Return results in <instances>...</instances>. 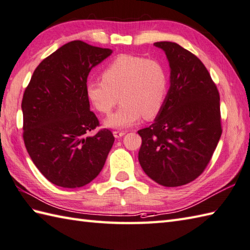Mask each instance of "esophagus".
<instances>
[{"instance_id":"esophagus-1","label":"esophagus","mask_w":250,"mask_h":250,"mask_svg":"<svg viewBox=\"0 0 250 250\" xmlns=\"http://www.w3.org/2000/svg\"><path fill=\"white\" fill-rule=\"evenodd\" d=\"M125 134H126L125 131H113V136L115 137L116 139L122 138V137H123Z\"/></svg>"}]
</instances>
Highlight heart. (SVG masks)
I'll list each match as a JSON object with an SVG mask.
<instances>
[{"label": "heart", "mask_w": 250, "mask_h": 250, "mask_svg": "<svg viewBox=\"0 0 250 250\" xmlns=\"http://www.w3.org/2000/svg\"><path fill=\"white\" fill-rule=\"evenodd\" d=\"M169 75L161 61L141 56L120 55L104 70L103 80H90L85 85L90 104L108 114L119 99L122 105L104 121L111 128H127L144 118L154 119L164 106Z\"/></svg>", "instance_id": "heart-1"}]
</instances>
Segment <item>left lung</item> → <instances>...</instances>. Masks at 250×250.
<instances>
[{"instance_id": "left-lung-1", "label": "left lung", "mask_w": 250, "mask_h": 250, "mask_svg": "<svg viewBox=\"0 0 250 250\" xmlns=\"http://www.w3.org/2000/svg\"><path fill=\"white\" fill-rule=\"evenodd\" d=\"M169 62V89L153 124L138 130V160L152 180L180 187L200 176L220 139V97L205 65L172 42H156Z\"/></svg>"}]
</instances>
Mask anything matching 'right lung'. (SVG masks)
<instances>
[{"label": "right lung", "instance_id": "right-lung-1", "mask_svg": "<svg viewBox=\"0 0 250 250\" xmlns=\"http://www.w3.org/2000/svg\"><path fill=\"white\" fill-rule=\"evenodd\" d=\"M111 54L112 49L72 41L38 65L24 90V146L38 169L56 186L74 189L93 181L113 146L109 129L86 136L99 125L86 97L87 76Z\"/></svg>", "mask_w": 250, "mask_h": 250}]
</instances>
